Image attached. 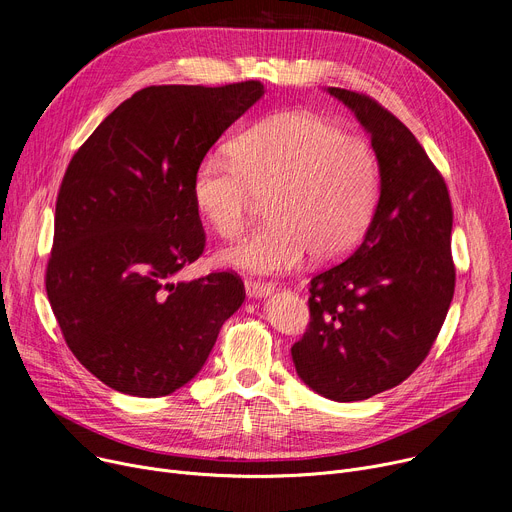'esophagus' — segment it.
<instances>
[{"label":"esophagus","instance_id":"esophagus-1","mask_svg":"<svg viewBox=\"0 0 512 512\" xmlns=\"http://www.w3.org/2000/svg\"><path fill=\"white\" fill-rule=\"evenodd\" d=\"M271 288L274 286H271L269 282H261V280H253V278L245 280V290L249 296H265Z\"/></svg>","mask_w":512,"mask_h":512}]
</instances>
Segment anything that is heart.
Returning a JSON list of instances; mask_svg holds the SVG:
<instances>
[{
  "label": "heart",
  "mask_w": 512,
  "mask_h": 512,
  "mask_svg": "<svg viewBox=\"0 0 512 512\" xmlns=\"http://www.w3.org/2000/svg\"><path fill=\"white\" fill-rule=\"evenodd\" d=\"M383 187L374 146L309 111L261 119L232 144V156H206L193 175L195 208L226 241L238 238L269 199V222L224 251L226 265L278 274L344 257L364 236Z\"/></svg>",
  "instance_id": "b5f03b06"
}]
</instances>
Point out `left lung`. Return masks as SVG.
Returning <instances> with one entry per match:
<instances>
[{"label":"left lung","mask_w":512,"mask_h":512,"mask_svg":"<svg viewBox=\"0 0 512 512\" xmlns=\"http://www.w3.org/2000/svg\"><path fill=\"white\" fill-rule=\"evenodd\" d=\"M381 156L377 210L356 249L313 276L311 321L292 346L298 377L333 401H362L424 362L455 294L453 206L414 133L379 100L329 88Z\"/></svg>","instance_id":"8db88e82"}]
</instances>
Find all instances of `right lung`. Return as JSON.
Returning <instances> with one entry per match:
<instances>
[{"mask_svg": "<svg viewBox=\"0 0 512 512\" xmlns=\"http://www.w3.org/2000/svg\"><path fill=\"white\" fill-rule=\"evenodd\" d=\"M263 94L259 80L142 88L67 164L45 288L67 348L111 389L177 391L243 304L232 269L193 282L173 276L206 249L195 170Z\"/></svg>", "mask_w": 512, "mask_h": 512, "instance_id": "add662e5", "label": "right lung"}]
</instances>
